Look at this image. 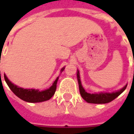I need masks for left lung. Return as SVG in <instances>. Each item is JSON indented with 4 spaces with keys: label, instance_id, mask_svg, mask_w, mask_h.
Here are the masks:
<instances>
[{
    "label": "left lung",
    "instance_id": "8db88e82",
    "mask_svg": "<svg viewBox=\"0 0 134 134\" xmlns=\"http://www.w3.org/2000/svg\"><path fill=\"white\" fill-rule=\"evenodd\" d=\"M134 62V60H133ZM77 77L78 80L79 84V89H80V93L81 95L82 98L84 99L85 100L89 103H95V104H104L110 103L114 99H115L118 96H120L121 93L126 90L127 87V85H126L123 88H121V90H118L117 92H113V93H87L85 89L82 87L80 81V72L77 70Z\"/></svg>",
    "mask_w": 134,
    "mask_h": 134
}]
</instances>
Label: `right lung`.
Instances as JSON below:
<instances>
[{
    "mask_svg": "<svg viewBox=\"0 0 134 134\" xmlns=\"http://www.w3.org/2000/svg\"><path fill=\"white\" fill-rule=\"evenodd\" d=\"M64 70V67H63L61 70V72ZM4 79L5 81L6 82V83L8 85L9 88L11 90V91L17 97H19V98H21L26 102H29V103H39V102H44V101L49 100L54 95L56 89H57V83L58 81L59 77L56 79L52 85L49 89L45 90H35V89H24L22 87H18L16 85L13 84L8 79L5 74Z\"/></svg>",
    "mask_w": 134,
    "mask_h": 134,
    "instance_id": "1",
    "label": "right lung"
}]
</instances>
